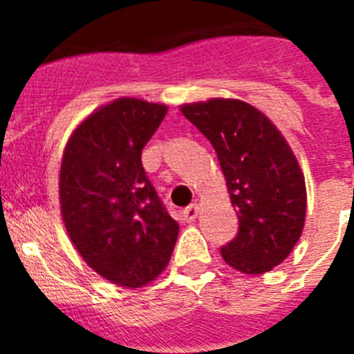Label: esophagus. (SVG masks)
<instances>
[{"mask_svg":"<svg viewBox=\"0 0 354 354\" xmlns=\"http://www.w3.org/2000/svg\"><path fill=\"white\" fill-rule=\"evenodd\" d=\"M196 216H198V205L196 204H192L189 207H186L183 211V220L186 221V223H192V221H195Z\"/></svg>","mask_w":354,"mask_h":354,"instance_id":"obj_1","label":"esophagus"}]
</instances>
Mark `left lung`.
I'll list each match as a JSON object with an SVG mask.
<instances>
[{
  "label": "left lung",
  "instance_id": "obj_1",
  "mask_svg": "<svg viewBox=\"0 0 354 354\" xmlns=\"http://www.w3.org/2000/svg\"><path fill=\"white\" fill-rule=\"evenodd\" d=\"M214 147L239 230L221 246L228 266L262 274L286 261L303 232L305 179L298 159L268 117L236 99L180 108Z\"/></svg>",
  "mask_w": 354,
  "mask_h": 354
}]
</instances>
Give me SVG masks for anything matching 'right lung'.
Returning <instances> with one entry per match:
<instances>
[{
	"label": "right lung",
	"mask_w": 354,
	"mask_h": 354,
	"mask_svg": "<svg viewBox=\"0 0 354 354\" xmlns=\"http://www.w3.org/2000/svg\"><path fill=\"white\" fill-rule=\"evenodd\" d=\"M167 106L117 99L72 133L60 170L62 218L84 262L109 282L142 287L170 262L179 223L142 165Z\"/></svg>",
	"instance_id": "obj_1"
}]
</instances>
